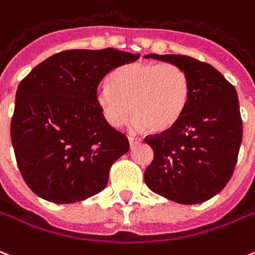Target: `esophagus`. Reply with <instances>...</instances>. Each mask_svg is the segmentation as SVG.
I'll return each mask as SVG.
<instances>
[{
    "label": "esophagus",
    "instance_id": "obj_1",
    "mask_svg": "<svg viewBox=\"0 0 255 255\" xmlns=\"http://www.w3.org/2000/svg\"><path fill=\"white\" fill-rule=\"evenodd\" d=\"M128 140H129V145L133 147V145L137 144V143H140L141 139L140 137H135V136H128Z\"/></svg>",
    "mask_w": 255,
    "mask_h": 255
}]
</instances>
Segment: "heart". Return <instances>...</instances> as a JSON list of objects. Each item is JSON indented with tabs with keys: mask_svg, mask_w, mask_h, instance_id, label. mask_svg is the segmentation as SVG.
Instances as JSON below:
<instances>
[{
	"mask_svg": "<svg viewBox=\"0 0 255 255\" xmlns=\"http://www.w3.org/2000/svg\"><path fill=\"white\" fill-rule=\"evenodd\" d=\"M188 97L187 73L172 63L126 64L97 89V104L110 126H123L131 111L133 128L152 132H164L178 123Z\"/></svg>",
	"mask_w": 255,
	"mask_h": 255,
	"instance_id": "b5f03b06",
	"label": "heart"
}]
</instances>
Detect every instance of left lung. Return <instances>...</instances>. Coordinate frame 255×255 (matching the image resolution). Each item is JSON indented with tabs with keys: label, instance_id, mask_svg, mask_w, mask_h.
<instances>
[{
	"label": "left lung",
	"instance_id": "1",
	"mask_svg": "<svg viewBox=\"0 0 255 255\" xmlns=\"http://www.w3.org/2000/svg\"><path fill=\"white\" fill-rule=\"evenodd\" d=\"M183 68L190 83L187 107L170 129L147 136L153 160L145 184L182 205L209 201L222 191L236 168L242 119L236 88L210 64L183 54H147Z\"/></svg>",
	"mask_w": 255,
	"mask_h": 255
}]
</instances>
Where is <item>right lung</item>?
Masks as SVG:
<instances>
[{"mask_svg":"<svg viewBox=\"0 0 255 255\" xmlns=\"http://www.w3.org/2000/svg\"><path fill=\"white\" fill-rule=\"evenodd\" d=\"M139 54L107 48L64 50L33 68L15 93L10 137L25 183L53 203H76L106 188L127 136L97 104L100 81Z\"/></svg>","mask_w":255,"mask_h":255,"instance_id":"obj_1","label":"right lung"}]
</instances>
